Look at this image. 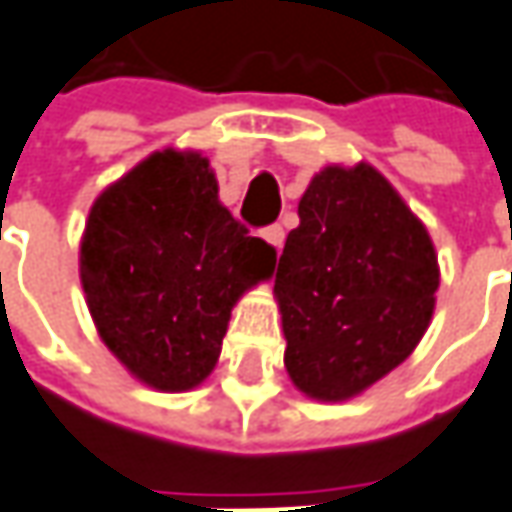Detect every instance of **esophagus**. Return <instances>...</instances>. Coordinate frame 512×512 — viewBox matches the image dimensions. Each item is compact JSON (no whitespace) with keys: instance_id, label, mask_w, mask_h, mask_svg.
Instances as JSON below:
<instances>
[{"instance_id":"1","label":"esophagus","mask_w":512,"mask_h":512,"mask_svg":"<svg viewBox=\"0 0 512 512\" xmlns=\"http://www.w3.org/2000/svg\"><path fill=\"white\" fill-rule=\"evenodd\" d=\"M263 238H266V243H271V246H274L277 252L283 249V241H285L283 227H277V224H274V227H266V229H263Z\"/></svg>"}]
</instances>
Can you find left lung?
Wrapping results in <instances>:
<instances>
[{
    "label": "left lung",
    "instance_id": "left-lung-1",
    "mask_svg": "<svg viewBox=\"0 0 512 512\" xmlns=\"http://www.w3.org/2000/svg\"><path fill=\"white\" fill-rule=\"evenodd\" d=\"M297 212L274 277L285 370L311 401H350L429 330L437 252L426 224L367 162L319 170Z\"/></svg>",
    "mask_w": 512,
    "mask_h": 512
}]
</instances>
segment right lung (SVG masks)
<instances>
[{
    "mask_svg": "<svg viewBox=\"0 0 512 512\" xmlns=\"http://www.w3.org/2000/svg\"><path fill=\"white\" fill-rule=\"evenodd\" d=\"M277 252L218 201L201 151H154L95 198L81 285L97 336L145 387L187 392L221 356L229 316Z\"/></svg>",
    "mask_w": 512,
    "mask_h": 512,
    "instance_id": "add662e5",
    "label": "right lung"
}]
</instances>
